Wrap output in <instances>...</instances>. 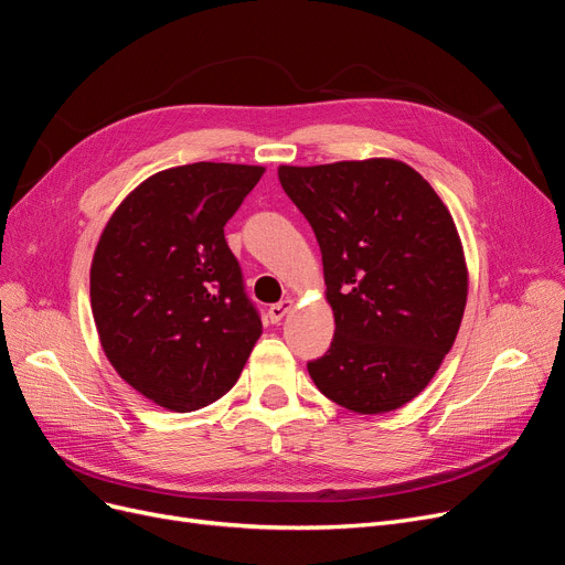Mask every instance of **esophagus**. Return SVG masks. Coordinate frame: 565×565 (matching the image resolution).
Instances as JSON below:
<instances>
[{
  "label": "esophagus",
  "mask_w": 565,
  "mask_h": 565,
  "mask_svg": "<svg viewBox=\"0 0 565 565\" xmlns=\"http://www.w3.org/2000/svg\"><path fill=\"white\" fill-rule=\"evenodd\" d=\"M292 307H296V300H290V298L281 300L279 305H273V307H269V311H267L269 321H273V323H279L281 318H284V316H286V313H288Z\"/></svg>",
  "instance_id": "34e87169"
}]
</instances>
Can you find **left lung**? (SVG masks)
Returning <instances> with one entry per match:
<instances>
[{
  "label": "left lung",
  "instance_id": "8db88e82",
  "mask_svg": "<svg viewBox=\"0 0 565 565\" xmlns=\"http://www.w3.org/2000/svg\"><path fill=\"white\" fill-rule=\"evenodd\" d=\"M323 254L334 313L316 387L362 415L397 411L452 349L469 296L461 237L431 184L397 159L279 166Z\"/></svg>",
  "mask_w": 565,
  "mask_h": 565
}]
</instances>
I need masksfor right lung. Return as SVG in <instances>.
<instances>
[{
  "instance_id": "right-lung-1",
  "label": "right lung",
  "mask_w": 565,
  "mask_h": 565,
  "mask_svg": "<svg viewBox=\"0 0 565 565\" xmlns=\"http://www.w3.org/2000/svg\"><path fill=\"white\" fill-rule=\"evenodd\" d=\"M263 166L159 170L117 205L89 267L92 316L115 372L161 408L199 411L239 379L263 323L224 226Z\"/></svg>"
}]
</instances>
